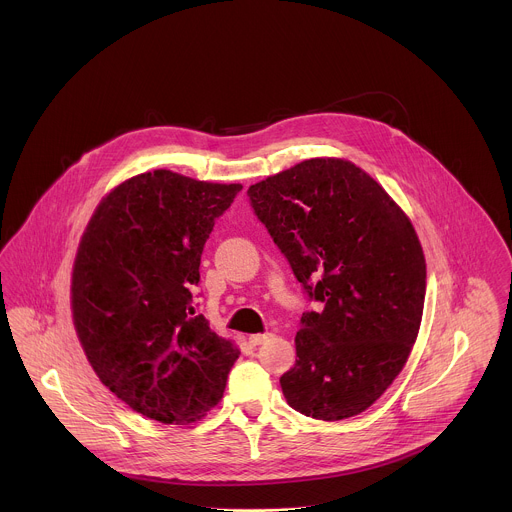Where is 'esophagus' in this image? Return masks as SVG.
<instances>
[{"instance_id": "34e87169", "label": "esophagus", "mask_w": 512, "mask_h": 512, "mask_svg": "<svg viewBox=\"0 0 512 512\" xmlns=\"http://www.w3.org/2000/svg\"><path fill=\"white\" fill-rule=\"evenodd\" d=\"M270 337H272L270 333H254V335H250V339H248V341H250V345H254V347H256V345L266 343Z\"/></svg>"}]
</instances>
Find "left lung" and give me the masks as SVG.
<instances>
[{"mask_svg": "<svg viewBox=\"0 0 512 512\" xmlns=\"http://www.w3.org/2000/svg\"><path fill=\"white\" fill-rule=\"evenodd\" d=\"M293 276L321 311H305L295 365L282 378L293 410L335 422L372 406L416 343L426 260L402 209L361 167L315 157L248 189Z\"/></svg>", "mask_w": 512, "mask_h": 512, "instance_id": "1", "label": "left lung"}]
</instances>
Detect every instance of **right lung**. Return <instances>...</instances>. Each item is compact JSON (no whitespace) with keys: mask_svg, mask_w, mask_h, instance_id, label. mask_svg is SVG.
<instances>
[{"mask_svg":"<svg viewBox=\"0 0 512 512\" xmlns=\"http://www.w3.org/2000/svg\"><path fill=\"white\" fill-rule=\"evenodd\" d=\"M240 189L155 169L112 189L82 234L71 286L80 345L104 386L161 424L215 408L240 355L193 303L205 242Z\"/></svg>","mask_w":512,"mask_h":512,"instance_id":"1","label":"right lung"}]
</instances>
